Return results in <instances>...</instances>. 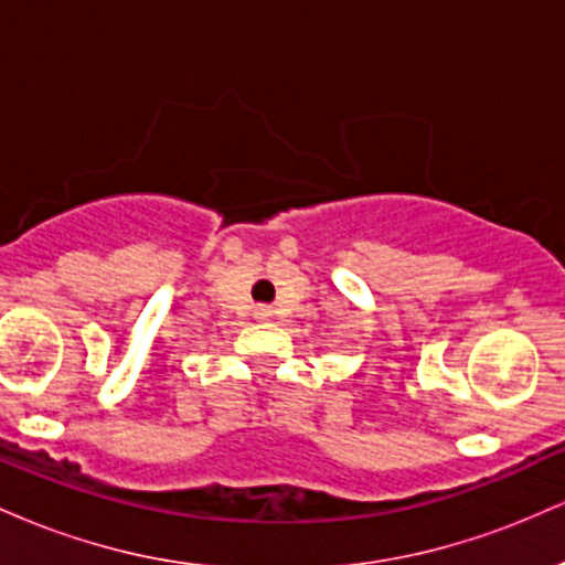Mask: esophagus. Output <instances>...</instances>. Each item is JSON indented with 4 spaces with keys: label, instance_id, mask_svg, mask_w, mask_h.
Wrapping results in <instances>:
<instances>
[{
    "label": "esophagus",
    "instance_id": "1",
    "mask_svg": "<svg viewBox=\"0 0 565 565\" xmlns=\"http://www.w3.org/2000/svg\"><path fill=\"white\" fill-rule=\"evenodd\" d=\"M255 316H257V319H270V316H274V310H270L268 305H257Z\"/></svg>",
    "mask_w": 565,
    "mask_h": 565
}]
</instances>
